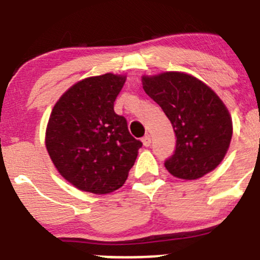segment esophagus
Returning a JSON list of instances; mask_svg holds the SVG:
<instances>
[{
    "label": "esophagus",
    "mask_w": 260,
    "mask_h": 260,
    "mask_svg": "<svg viewBox=\"0 0 260 260\" xmlns=\"http://www.w3.org/2000/svg\"><path fill=\"white\" fill-rule=\"evenodd\" d=\"M142 142H143V146H145V147H148L149 145H151V136H149V135H146L145 137L142 138Z\"/></svg>",
    "instance_id": "esophagus-1"
}]
</instances>
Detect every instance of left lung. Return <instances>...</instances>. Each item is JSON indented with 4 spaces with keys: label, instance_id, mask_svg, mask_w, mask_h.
<instances>
[{
    "label": "left lung",
    "instance_id": "1",
    "mask_svg": "<svg viewBox=\"0 0 260 260\" xmlns=\"http://www.w3.org/2000/svg\"><path fill=\"white\" fill-rule=\"evenodd\" d=\"M143 89L162 108L176 135L174 154L165 161L175 177L196 180L219 166L233 136L221 99L192 75L167 72L142 77Z\"/></svg>",
    "mask_w": 260,
    "mask_h": 260
}]
</instances>
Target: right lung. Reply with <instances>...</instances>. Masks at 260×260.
Here are the masks:
<instances>
[{
  "instance_id": "right-lung-1",
  "label": "right lung",
  "mask_w": 260,
  "mask_h": 260,
  "mask_svg": "<svg viewBox=\"0 0 260 260\" xmlns=\"http://www.w3.org/2000/svg\"><path fill=\"white\" fill-rule=\"evenodd\" d=\"M124 75L107 73L68 89L50 114L45 145L59 174L86 192L109 193L122 187L142 142L114 112Z\"/></svg>"
}]
</instances>
